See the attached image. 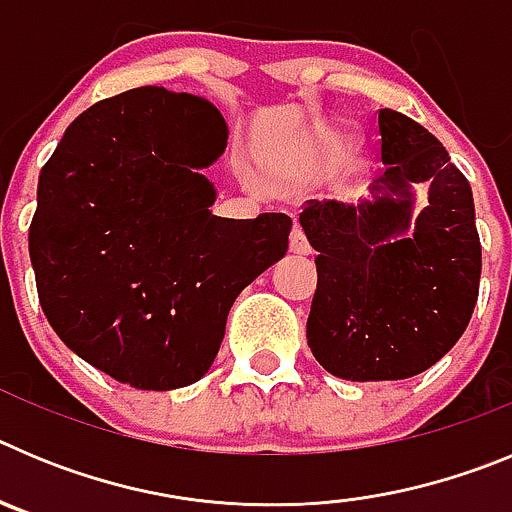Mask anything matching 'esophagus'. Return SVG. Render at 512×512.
I'll use <instances>...</instances> for the list:
<instances>
[{
    "mask_svg": "<svg viewBox=\"0 0 512 512\" xmlns=\"http://www.w3.org/2000/svg\"><path fill=\"white\" fill-rule=\"evenodd\" d=\"M289 251L300 253V256H307V253L312 251L310 241H307V235L302 233L300 225H295V228H292V235H289Z\"/></svg>",
    "mask_w": 512,
    "mask_h": 512,
    "instance_id": "obj_1",
    "label": "esophagus"
}]
</instances>
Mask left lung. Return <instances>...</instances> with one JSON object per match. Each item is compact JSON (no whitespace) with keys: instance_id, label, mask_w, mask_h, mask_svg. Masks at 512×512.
<instances>
[{"instance_id":"8db88e82","label":"left lung","mask_w":512,"mask_h":512,"mask_svg":"<svg viewBox=\"0 0 512 512\" xmlns=\"http://www.w3.org/2000/svg\"><path fill=\"white\" fill-rule=\"evenodd\" d=\"M387 164L374 200H307L300 225L318 251L307 346L323 369L351 382H395L431 369L472 320L482 274L467 176L423 125L379 110ZM428 181L412 223L409 184Z\"/></svg>"}]
</instances>
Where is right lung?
Returning a JSON list of instances; mask_svg holds the SVG:
<instances>
[{
    "mask_svg": "<svg viewBox=\"0 0 512 512\" xmlns=\"http://www.w3.org/2000/svg\"><path fill=\"white\" fill-rule=\"evenodd\" d=\"M225 135L205 97L140 87L81 112L40 171V307L74 354L135 390L197 382L235 297L289 248L284 212H210L215 189L200 169Z\"/></svg>",
    "mask_w": 512,
    "mask_h": 512,
    "instance_id": "right-lung-1",
    "label": "right lung"
}]
</instances>
